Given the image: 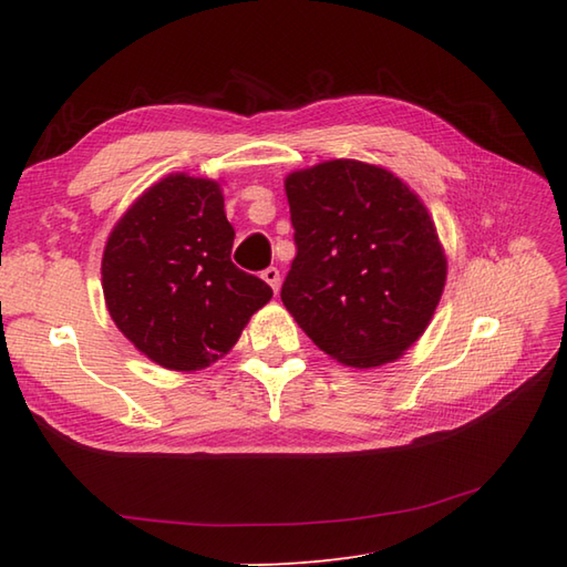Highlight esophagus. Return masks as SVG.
Listing matches in <instances>:
<instances>
[{"label":"esophagus","instance_id":"esophagus-1","mask_svg":"<svg viewBox=\"0 0 567 567\" xmlns=\"http://www.w3.org/2000/svg\"><path fill=\"white\" fill-rule=\"evenodd\" d=\"M260 277L272 287V292L280 290V270H277V268H268V270H262Z\"/></svg>","mask_w":567,"mask_h":567}]
</instances>
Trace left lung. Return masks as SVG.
I'll return each mask as SVG.
<instances>
[{
    "mask_svg": "<svg viewBox=\"0 0 567 567\" xmlns=\"http://www.w3.org/2000/svg\"><path fill=\"white\" fill-rule=\"evenodd\" d=\"M297 256L282 305L323 353L394 363L426 331L449 260L424 202L394 173L339 158L285 177Z\"/></svg>",
    "mask_w": 567,
    "mask_h": 567,
    "instance_id": "left-lung-1",
    "label": "left lung"
}]
</instances>
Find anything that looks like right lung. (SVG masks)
Here are the masks:
<instances>
[{"label": "right lung", "instance_id": "1", "mask_svg": "<svg viewBox=\"0 0 567 567\" xmlns=\"http://www.w3.org/2000/svg\"><path fill=\"white\" fill-rule=\"evenodd\" d=\"M234 238L221 185L187 173L161 177L114 224L102 256L104 302L153 363L209 368L270 302V287L231 262Z\"/></svg>", "mask_w": 567, "mask_h": 567}]
</instances>
